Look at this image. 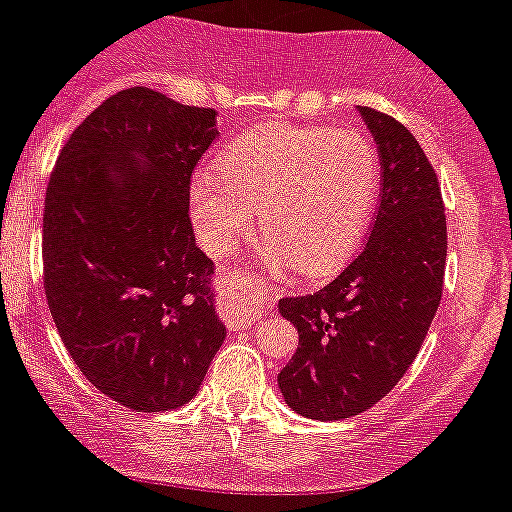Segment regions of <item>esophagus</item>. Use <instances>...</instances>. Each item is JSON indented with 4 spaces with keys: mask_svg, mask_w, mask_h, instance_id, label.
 Wrapping results in <instances>:
<instances>
[{
    "mask_svg": "<svg viewBox=\"0 0 512 512\" xmlns=\"http://www.w3.org/2000/svg\"><path fill=\"white\" fill-rule=\"evenodd\" d=\"M226 286L234 293V311H237L239 324L260 322L265 314H268L270 306L278 299V291L255 278V275H231V281H226Z\"/></svg>",
    "mask_w": 512,
    "mask_h": 512,
    "instance_id": "34e87169",
    "label": "esophagus"
}]
</instances>
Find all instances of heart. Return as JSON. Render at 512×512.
I'll use <instances>...</instances> for the list:
<instances>
[{
	"instance_id": "b5f03b06",
	"label": "heart",
	"mask_w": 512,
	"mask_h": 512,
	"mask_svg": "<svg viewBox=\"0 0 512 512\" xmlns=\"http://www.w3.org/2000/svg\"><path fill=\"white\" fill-rule=\"evenodd\" d=\"M379 193V157L361 131L262 126L190 180V213L211 255L237 250L260 211L265 262L327 275L361 244Z\"/></svg>"
}]
</instances>
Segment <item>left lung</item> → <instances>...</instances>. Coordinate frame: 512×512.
Masks as SVG:
<instances>
[{"label":"left lung","instance_id":"1","mask_svg":"<svg viewBox=\"0 0 512 512\" xmlns=\"http://www.w3.org/2000/svg\"><path fill=\"white\" fill-rule=\"evenodd\" d=\"M358 113L381 157L371 237L322 291L278 301L299 330L278 386L293 412L322 422L366 412L397 386L428 335L446 270V213L425 151L389 115Z\"/></svg>","mask_w":512,"mask_h":512}]
</instances>
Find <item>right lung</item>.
<instances>
[{"label":"right lung","instance_id":"obj_1","mask_svg":"<svg viewBox=\"0 0 512 512\" xmlns=\"http://www.w3.org/2000/svg\"><path fill=\"white\" fill-rule=\"evenodd\" d=\"M216 136L213 110L133 87L84 118L48 182V309L84 379L128 410L190 402L224 345L190 226V175Z\"/></svg>","mask_w":512,"mask_h":512}]
</instances>
